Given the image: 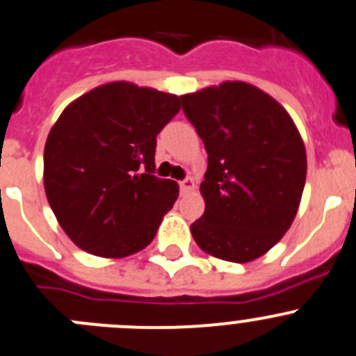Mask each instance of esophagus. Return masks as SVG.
Here are the masks:
<instances>
[{
    "label": "esophagus",
    "instance_id": "34e87169",
    "mask_svg": "<svg viewBox=\"0 0 356 356\" xmlns=\"http://www.w3.org/2000/svg\"><path fill=\"white\" fill-rule=\"evenodd\" d=\"M194 187H195V181H194V178H191V176H187L184 181H180L181 192H191Z\"/></svg>",
    "mask_w": 356,
    "mask_h": 356
}]
</instances>
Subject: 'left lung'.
Segmentation results:
<instances>
[{"label": "left lung", "instance_id": "obj_1", "mask_svg": "<svg viewBox=\"0 0 356 356\" xmlns=\"http://www.w3.org/2000/svg\"><path fill=\"white\" fill-rule=\"evenodd\" d=\"M204 143V215L191 225L199 248L245 264L292 225L306 184V148L289 111L246 82L180 96Z\"/></svg>", "mask_w": 356, "mask_h": 356}]
</instances>
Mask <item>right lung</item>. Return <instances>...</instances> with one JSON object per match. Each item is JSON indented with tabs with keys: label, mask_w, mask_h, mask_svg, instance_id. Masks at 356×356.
Segmentation results:
<instances>
[{
	"label": "right lung",
	"mask_w": 356,
	"mask_h": 356,
	"mask_svg": "<svg viewBox=\"0 0 356 356\" xmlns=\"http://www.w3.org/2000/svg\"><path fill=\"white\" fill-rule=\"evenodd\" d=\"M178 111V96L129 82L104 83L64 108L47 138L43 185L83 252L122 259L155 238L180 192L154 175L157 134Z\"/></svg>",
	"instance_id": "obj_1"
}]
</instances>
